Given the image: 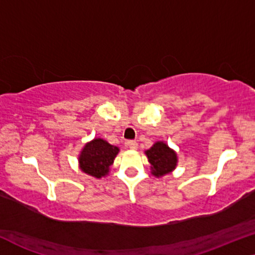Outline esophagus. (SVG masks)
Listing matches in <instances>:
<instances>
[{"mask_svg": "<svg viewBox=\"0 0 255 255\" xmlns=\"http://www.w3.org/2000/svg\"><path fill=\"white\" fill-rule=\"evenodd\" d=\"M126 144H127L128 147L130 148V149H133V150H136L137 149V142L136 141H127V142H126Z\"/></svg>", "mask_w": 255, "mask_h": 255, "instance_id": "obj_1", "label": "esophagus"}]
</instances>
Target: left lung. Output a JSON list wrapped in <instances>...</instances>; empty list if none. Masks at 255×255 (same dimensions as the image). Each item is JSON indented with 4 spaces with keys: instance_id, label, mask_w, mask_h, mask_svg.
<instances>
[{
    "instance_id": "obj_1",
    "label": "left lung",
    "mask_w": 255,
    "mask_h": 255,
    "mask_svg": "<svg viewBox=\"0 0 255 255\" xmlns=\"http://www.w3.org/2000/svg\"><path fill=\"white\" fill-rule=\"evenodd\" d=\"M144 154L150 163V173L155 178H162L166 174L172 173L178 165L176 151L163 141H156Z\"/></svg>"
}]
</instances>
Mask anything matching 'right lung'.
<instances>
[{"label":"right lung","mask_w":255,"mask_h":255,"mask_svg":"<svg viewBox=\"0 0 255 255\" xmlns=\"http://www.w3.org/2000/svg\"><path fill=\"white\" fill-rule=\"evenodd\" d=\"M120 151V148L113 146L101 137H95L87 142L80 151L79 167L83 173L93 178L101 179L107 176L111 166Z\"/></svg>","instance_id":"right-lung-1"}]
</instances>
